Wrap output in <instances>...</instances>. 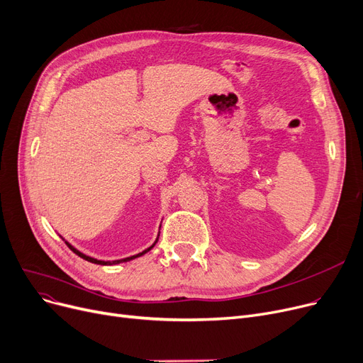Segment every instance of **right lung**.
<instances>
[{"instance_id": "obj_1", "label": "right lung", "mask_w": 363, "mask_h": 363, "mask_svg": "<svg viewBox=\"0 0 363 363\" xmlns=\"http://www.w3.org/2000/svg\"><path fill=\"white\" fill-rule=\"evenodd\" d=\"M158 240V239H157ZM155 244H157V242H155ZM155 244L152 245V247H149L147 250H145L143 252H140V254H137V255H131V257H127V258H124V260H115L113 263H121V262H130V260H133V258H137V257H140V255H143V254H146L147 251H150L153 247H155ZM66 245L69 247V248H71L77 255H79L81 258H84V260H87V262H90V263H94V264H101V266H105V264H112L111 262H101V260H96V258H93V257H89V255H85V254H82V252H79L78 250H75L71 244H67L66 242Z\"/></svg>"}]
</instances>
